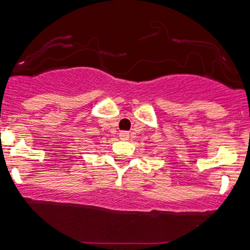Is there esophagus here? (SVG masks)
I'll return each instance as SVG.
<instances>
[{"label":"esophagus","mask_w":250,"mask_h":250,"mask_svg":"<svg viewBox=\"0 0 250 250\" xmlns=\"http://www.w3.org/2000/svg\"><path fill=\"white\" fill-rule=\"evenodd\" d=\"M119 137H120V140L127 141L128 138H130V133H128L127 131H122V132L119 133Z\"/></svg>","instance_id":"34e87169"}]
</instances>
